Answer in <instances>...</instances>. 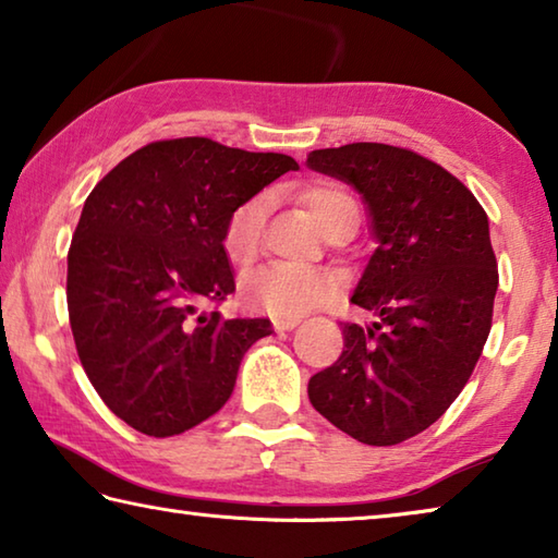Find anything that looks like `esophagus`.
Instances as JSON below:
<instances>
[{
	"instance_id": "obj_1",
	"label": "esophagus",
	"mask_w": 558,
	"mask_h": 558,
	"mask_svg": "<svg viewBox=\"0 0 558 558\" xmlns=\"http://www.w3.org/2000/svg\"><path fill=\"white\" fill-rule=\"evenodd\" d=\"M300 325V317H272V327H276V332H290V329H295Z\"/></svg>"
}]
</instances>
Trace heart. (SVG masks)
Here are the masks:
<instances>
[{"mask_svg": "<svg viewBox=\"0 0 558 558\" xmlns=\"http://www.w3.org/2000/svg\"><path fill=\"white\" fill-rule=\"evenodd\" d=\"M302 202L319 223L327 229L337 214L347 206H356L352 194L337 184H315L302 194ZM263 223H266V202L253 196L231 214L223 231V248L233 266L245 268L258 258L263 241ZM335 278L323 270L313 268H288V266H268L248 272L241 280L239 295L241 302L253 313H266L278 317H298L310 313L332 298Z\"/></svg>", "mask_w": 558, "mask_h": 558, "instance_id": "1", "label": "heart"}]
</instances>
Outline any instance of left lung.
<instances>
[{"label":"left lung","mask_w":558,"mask_h":558,"mask_svg":"<svg viewBox=\"0 0 558 558\" xmlns=\"http://www.w3.org/2000/svg\"><path fill=\"white\" fill-rule=\"evenodd\" d=\"M307 167L362 194L376 243L352 295L376 323L342 325V354L310 379V403L359 442L396 446L448 411L483 354L499 282L487 214L403 147L315 149Z\"/></svg>","instance_id":"8db88e82"}]
</instances>
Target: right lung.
Instances as JSON below:
<instances>
[{
  "label": "right lung",
  "instance_id": "right-lung-1",
  "mask_svg": "<svg viewBox=\"0 0 558 558\" xmlns=\"http://www.w3.org/2000/svg\"><path fill=\"white\" fill-rule=\"evenodd\" d=\"M295 169L288 155L179 137L132 153L88 194L69 251V317L93 389L128 426L179 436L231 399L270 319L202 307L235 290L231 214Z\"/></svg>",
  "mask_w": 558,
  "mask_h": 558
}]
</instances>
